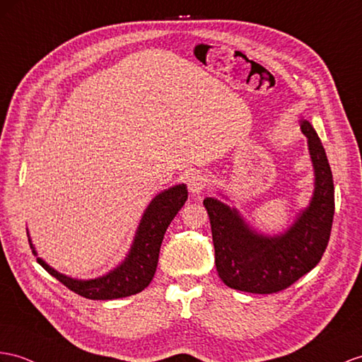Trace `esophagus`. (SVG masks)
Instances as JSON below:
<instances>
[{"label": "esophagus", "instance_id": "1", "mask_svg": "<svg viewBox=\"0 0 362 362\" xmlns=\"http://www.w3.org/2000/svg\"><path fill=\"white\" fill-rule=\"evenodd\" d=\"M207 186V176L204 173L201 172H193L190 176H189V181H187V187H189V192L192 193V195H201L202 192H204Z\"/></svg>", "mask_w": 362, "mask_h": 362}]
</instances>
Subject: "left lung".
Returning <instances> with one entry per match:
<instances>
[{
    "label": "left lung",
    "mask_w": 362,
    "mask_h": 362,
    "mask_svg": "<svg viewBox=\"0 0 362 362\" xmlns=\"http://www.w3.org/2000/svg\"><path fill=\"white\" fill-rule=\"evenodd\" d=\"M315 170V190L307 209L299 211L284 233L267 236L249 227L236 209L206 198L215 264L223 283L249 293H276L292 286L318 264L329 244L334 214V187L320 136L301 119Z\"/></svg>",
    "instance_id": "8db88e82"
}]
</instances>
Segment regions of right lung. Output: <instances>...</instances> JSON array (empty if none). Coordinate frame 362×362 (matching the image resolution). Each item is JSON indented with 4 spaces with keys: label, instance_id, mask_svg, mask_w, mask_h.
Masks as SVG:
<instances>
[{
    "label": "right lung",
    "instance_id": "add662e5",
    "mask_svg": "<svg viewBox=\"0 0 362 362\" xmlns=\"http://www.w3.org/2000/svg\"><path fill=\"white\" fill-rule=\"evenodd\" d=\"M186 201V184H178L158 193L141 218L126 259L107 275L95 279H74L52 269L41 258L37 261L59 283L87 299H117L139 293L153 279L164 233ZM30 247L33 255H37L32 243Z\"/></svg>",
    "mask_w": 362,
    "mask_h": 362
}]
</instances>
